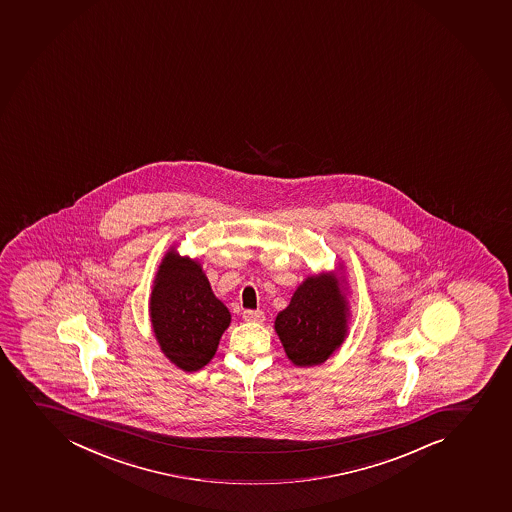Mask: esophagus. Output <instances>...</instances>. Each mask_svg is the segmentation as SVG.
<instances>
[{"label":"esophagus","instance_id":"1","mask_svg":"<svg viewBox=\"0 0 512 512\" xmlns=\"http://www.w3.org/2000/svg\"><path fill=\"white\" fill-rule=\"evenodd\" d=\"M243 319L250 322H262L265 319V314L262 311H253V309H245L243 311Z\"/></svg>","mask_w":512,"mask_h":512}]
</instances>
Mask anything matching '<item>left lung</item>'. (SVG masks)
I'll return each instance as SVG.
<instances>
[{"label":"left lung","instance_id":"obj_1","mask_svg":"<svg viewBox=\"0 0 512 512\" xmlns=\"http://www.w3.org/2000/svg\"><path fill=\"white\" fill-rule=\"evenodd\" d=\"M346 314V299L329 275L302 282L275 319V331L290 361L296 366L324 363L346 338Z\"/></svg>","mask_w":512,"mask_h":512}]
</instances>
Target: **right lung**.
Masks as SVG:
<instances>
[{"label":"right lung","mask_w":512,"mask_h":512,"mask_svg":"<svg viewBox=\"0 0 512 512\" xmlns=\"http://www.w3.org/2000/svg\"><path fill=\"white\" fill-rule=\"evenodd\" d=\"M149 311L161 351L183 371L203 368L230 324L200 264L174 250L159 267Z\"/></svg>","instance_id":"1"}]
</instances>
